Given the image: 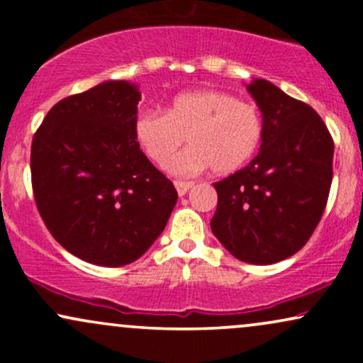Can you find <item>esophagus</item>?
I'll use <instances>...</instances> for the list:
<instances>
[{"instance_id":"34e87169","label":"esophagus","mask_w":363,"mask_h":363,"mask_svg":"<svg viewBox=\"0 0 363 363\" xmlns=\"http://www.w3.org/2000/svg\"><path fill=\"white\" fill-rule=\"evenodd\" d=\"M174 186H176L179 196H184L187 191L193 187V182L191 181H174Z\"/></svg>"}]
</instances>
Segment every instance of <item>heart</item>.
I'll list each match as a JSON object with an SVG mask.
<instances>
[{"label":"heart","mask_w":363,"mask_h":363,"mask_svg":"<svg viewBox=\"0 0 363 363\" xmlns=\"http://www.w3.org/2000/svg\"><path fill=\"white\" fill-rule=\"evenodd\" d=\"M262 116L251 102L222 90L179 94L165 111H141L133 123L135 140L157 165H167L181 145L187 147L170 164L179 176L211 172L223 176L251 160L262 140Z\"/></svg>","instance_id":"heart-1"}]
</instances>
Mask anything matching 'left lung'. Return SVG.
<instances>
[{"label": "left lung", "mask_w": 363, "mask_h": 363, "mask_svg": "<svg viewBox=\"0 0 363 363\" xmlns=\"http://www.w3.org/2000/svg\"><path fill=\"white\" fill-rule=\"evenodd\" d=\"M247 90L262 114L261 148L249 165L215 182L218 205L210 225L237 259L273 264L301 251L318 227L335 143L311 106L261 78Z\"/></svg>", "instance_id": "8db88e82"}]
</instances>
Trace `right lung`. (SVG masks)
<instances>
[{
    "label": "right lung",
    "instance_id": "obj_1",
    "mask_svg": "<svg viewBox=\"0 0 363 363\" xmlns=\"http://www.w3.org/2000/svg\"><path fill=\"white\" fill-rule=\"evenodd\" d=\"M138 86L104 82L62 99L32 140L37 210L66 251L97 266L129 264L164 232L177 191L140 150Z\"/></svg>",
    "mask_w": 363,
    "mask_h": 363
}]
</instances>
